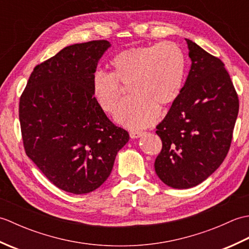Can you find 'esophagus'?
<instances>
[{"mask_svg": "<svg viewBox=\"0 0 249 249\" xmlns=\"http://www.w3.org/2000/svg\"><path fill=\"white\" fill-rule=\"evenodd\" d=\"M144 135L143 131H130L129 133V136L131 139H137V138H140V137H142Z\"/></svg>", "mask_w": 249, "mask_h": 249, "instance_id": "34e87169", "label": "esophagus"}]
</instances>
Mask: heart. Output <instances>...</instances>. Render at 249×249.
Segmentation results:
<instances>
[{"label":"heart","instance_id":"b5f03b06","mask_svg":"<svg viewBox=\"0 0 249 249\" xmlns=\"http://www.w3.org/2000/svg\"><path fill=\"white\" fill-rule=\"evenodd\" d=\"M185 77L186 60L176 44L131 47L111 59L110 73L94 72L92 93L99 107L112 113L123 97V87L128 88L131 96L114 118L127 127L145 128L158 119V107H169L179 97Z\"/></svg>","mask_w":249,"mask_h":249}]
</instances>
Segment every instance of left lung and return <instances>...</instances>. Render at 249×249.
Instances as JSON below:
<instances>
[{
    "label": "left lung",
    "instance_id": "left-lung-1",
    "mask_svg": "<svg viewBox=\"0 0 249 249\" xmlns=\"http://www.w3.org/2000/svg\"><path fill=\"white\" fill-rule=\"evenodd\" d=\"M192 61L183 91L160 124L162 149L155 172L168 186L186 189L224 161L239 113V98L225 64L189 39Z\"/></svg>",
    "mask_w": 249,
    "mask_h": 249
}]
</instances>
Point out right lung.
Instances as JSON below:
<instances>
[{"mask_svg":"<svg viewBox=\"0 0 249 249\" xmlns=\"http://www.w3.org/2000/svg\"><path fill=\"white\" fill-rule=\"evenodd\" d=\"M111 47L93 40L62 49L37 65L20 97L24 150L46 178L67 193L97 189L129 140L112 124L92 93V77Z\"/></svg>","mask_w":249,"mask_h":249,"instance_id":"add662e5","label":"right lung"}]
</instances>
